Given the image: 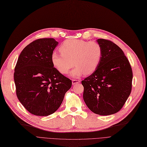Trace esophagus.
<instances>
[{"label": "esophagus", "mask_w": 147, "mask_h": 147, "mask_svg": "<svg viewBox=\"0 0 147 147\" xmlns=\"http://www.w3.org/2000/svg\"><path fill=\"white\" fill-rule=\"evenodd\" d=\"M80 82V81L79 80H77V79H73L72 80V84H78Z\"/></svg>", "instance_id": "34e87169"}]
</instances>
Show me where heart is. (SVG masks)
<instances>
[{
  "label": "heart",
  "instance_id": "b5f03b06",
  "mask_svg": "<svg viewBox=\"0 0 147 147\" xmlns=\"http://www.w3.org/2000/svg\"><path fill=\"white\" fill-rule=\"evenodd\" d=\"M59 51L61 53H52L53 66L60 73L67 74L73 65H76L71 73L73 78L93 73L99 67L102 57V46L94 41L67 40L60 46Z\"/></svg>",
  "mask_w": 147,
  "mask_h": 147
}]
</instances>
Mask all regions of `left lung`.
Returning <instances> with one entry per match:
<instances>
[{
	"label": "left lung",
	"instance_id": "8db88e82",
	"mask_svg": "<svg viewBox=\"0 0 147 147\" xmlns=\"http://www.w3.org/2000/svg\"><path fill=\"white\" fill-rule=\"evenodd\" d=\"M102 48L101 61L96 70L82 81L83 99L95 114L108 115L117 113L132 90L133 73L125 53L113 42L99 38Z\"/></svg>",
	"mask_w": 147,
	"mask_h": 147
}]
</instances>
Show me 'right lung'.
Instances as JSON below:
<instances>
[{
	"instance_id": "add662e5",
	"label": "right lung",
	"mask_w": 147,
	"mask_h": 147,
	"mask_svg": "<svg viewBox=\"0 0 147 147\" xmlns=\"http://www.w3.org/2000/svg\"><path fill=\"white\" fill-rule=\"evenodd\" d=\"M58 44L53 38L32 42L22 51L15 67L17 98L29 113L38 116L55 113L72 85L52 65L51 55Z\"/></svg>"
}]
</instances>
